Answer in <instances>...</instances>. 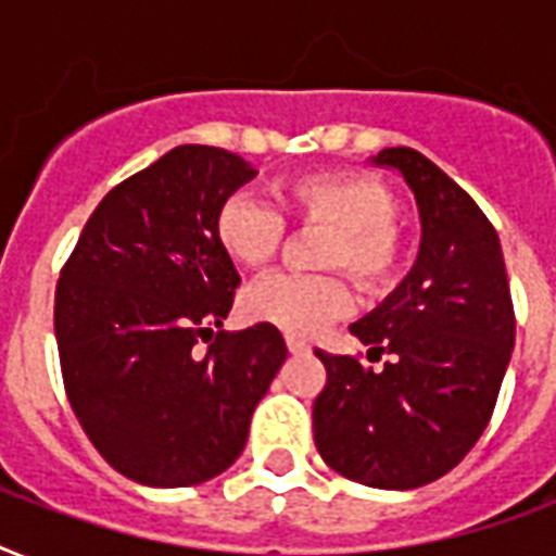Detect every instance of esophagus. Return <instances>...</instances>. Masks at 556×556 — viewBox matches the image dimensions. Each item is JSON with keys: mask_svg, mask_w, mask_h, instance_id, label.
I'll list each match as a JSON object with an SVG mask.
<instances>
[{"mask_svg": "<svg viewBox=\"0 0 556 556\" xmlns=\"http://www.w3.org/2000/svg\"><path fill=\"white\" fill-rule=\"evenodd\" d=\"M286 346H288V352H291V355H308V352H312V346H308L305 340L291 338V334L286 338Z\"/></svg>", "mask_w": 556, "mask_h": 556, "instance_id": "obj_1", "label": "esophagus"}]
</instances>
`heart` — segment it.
I'll list each match as a JSON object with an SVG mask.
<instances>
[{
    "label": "heart",
    "mask_w": 556,
    "mask_h": 556,
    "mask_svg": "<svg viewBox=\"0 0 556 556\" xmlns=\"http://www.w3.org/2000/svg\"><path fill=\"white\" fill-rule=\"evenodd\" d=\"M279 201L300 225L326 227L320 265L346 268L364 288L375 291L395 277L401 242L395 199L387 187L361 173H317L291 178L279 187ZM286 222L277 210L253 195H230L216 213L222 251L242 268H262L277 256ZM244 314L270 323L291 338H317L352 312V291L340 277L270 274L244 291Z\"/></svg>",
    "instance_id": "obj_1"
}]
</instances>
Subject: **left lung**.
<instances>
[{"mask_svg": "<svg viewBox=\"0 0 556 556\" xmlns=\"http://www.w3.org/2000/svg\"><path fill=\"white\" fill-rule=\"evenodd\" d=\"M413 190L421 244L413 270L349 326L383 369L326 355L314 444L352 482L413 491L450 473L491 421L514 352V305L500 236L479 204L409 147L369 159Z\"/></svg>", "mask_w": 556, "mask_h": 556, "instance_id": "obj_1", "label": "left lung"}]
</instances>
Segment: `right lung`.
Masks as SVG:
<instances>
[{
  "label": "right lung",
  "mask_w": 556,
  "mask_h": 556,
  "mask_svg": "<svg viewBox=\"0 0 556 556\" xmlns=\"http://www.w3.org/2000/svg\"><path fill=\"white\" fill-rule=\"evenodd\" d=\"M256 167L185 143L109 190L83 227L54 296L68 404L98 453L132 482L187 488L242 456L251 415L286 340L270 323L199 338L233 305V260L216 213Z\"/></svg>",
  "instance_id": "add662e5"
}]
</instances>
